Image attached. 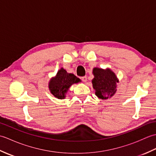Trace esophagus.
<instances>
[{"label":"esophagus","mask_w":156,"mask_h":156,"mask_svg":"<svg viewBox=\"0 0 156 156\" xmlns=\"http://www.w3.org/2000/svg\"><path fill=\"white\" fill-rule=\"evenodd\" d=\"M81 79H82V80L84 82H86L87 81V76H83V77H82Z\"/></svg>","instance_id":"1"}]
</instances>
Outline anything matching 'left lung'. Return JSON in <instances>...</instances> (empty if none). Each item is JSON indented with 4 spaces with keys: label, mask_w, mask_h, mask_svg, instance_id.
Segmentation results:
<instances>
[{
    "label": "left lung",
    "mask_w": 156,
    "mask_h": 156,
    "mask_svg": "<svg viewBox=\"0 0 156 156\" xmlns=\"http://www.w3.org/2000/svg\"><path fill=\"white\" fill-rule=\"evenodd\" d=\"M94 78L92 80V86L96 90L95 94L98 98L107 99L115 93L117 78L111 69L105 70L95 68L93 69Z\"/></svg>",
    "instance_id": "1"
}]
</instances>
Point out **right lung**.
<instances>
[{
    "instance_id": "add662e5",
    "label": "right lung",
    "mask_w": 156,
    "mask_h": 156,
    "mask_svg": "<svg viewBox=\"0 0 156 156\" xmlns=\"http://www.w3.org/2000/svg\"><path fill=\"white\" fill-rule=\"evenodd\" d=\"M80 81V79L74 74H69L64 68H61L55 77L53 78L49 82V88L54 97L62 99L65 98V94L69 87Z\"/></svg>"
}]
</instances>
